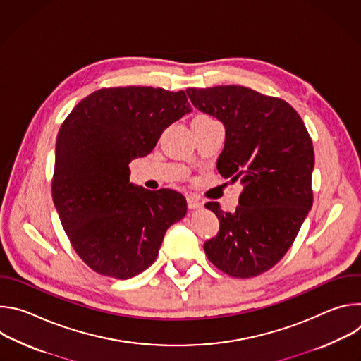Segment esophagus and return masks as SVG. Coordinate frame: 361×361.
I'll list each match as a JSON object with an SVG mask.
<instances>
[{
    "label": "esophagus",
    "instance_id": "34e87169",
    "mask_svg": "<svg viewBox=\"0 0 361 361\" xmlns=\"http://www.w3.org/2000/svg\"><path fill=\"white\" fill-rule=\"evenodd\" d=\"M187 204H188V209H191V210H195V209H201V207H202V201H201L198 197L192 195V194L187 197Z\"/></svg>",
    "mask_w": 361,
    "mask_h": 361
}]
</instances>
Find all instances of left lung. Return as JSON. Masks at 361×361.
<instances>
[{
    "label": "left lung",
    "mask_w": 361,
    "mask_h": 361,
    "mask_svg": "<svg viewBox=\"0 0 361 361\" xmlns=\"http://www.w3.org/2000/svg\"><path fill=\"white\" fill-rule=\"evenodd\" d=\"M187 95L226 128L219 173L245 184L234 213L205 204L220 221L219 234L204 243L205 255L231 277L259 276L283 259L312 210V138L280 98L241 85L187 88Z\"/></svg>",
    "instance_id": "8db88e82"
}]
</instances>
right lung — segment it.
Masks as SVG:
<instances>
[{"label": "right lung", "mask_w": 361, "mask_h": 361, "mask_svg": "<svg viewBox=\"0 0 361 361\" xmlns=\"http://www.w3.org/2000/svg\"><path fill=\"white\" fill-rule=\"evenodd\" d=\"M191 111L184 91L102 88L63 123L53 200L74 250L94 271L121 280L140 274L156 262L169 227L185 216L183 194L134 185L128 164Z\"/></svg>", "instance_id": "obj_1"}]
</instances>
